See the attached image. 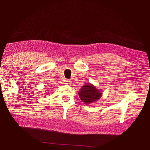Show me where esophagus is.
<instances>
[{
  "label": "esophagus",
  "mask_w": 150,
  "mask_h": 150,
  "mask_svg": "<svg viewBox=\"0 0 150 150\" xmlns=\"http://www.w3.org/2000/svg\"><path fill=\"white\" fill-rule=\"evenodd\" d=\"M64 83L66 85H71V81H69L68 79H65L64 81Z\"/></svg>",
  "instance_id": "1"
}]
</instances>
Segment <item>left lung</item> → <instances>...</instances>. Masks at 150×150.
I'll return each mask as SVG.
<instances>
[{
    "instance_id": "1",
    "label": "left lung",
    "mask_w": 150,
    "mask_h": 150,
    "mask_svg": "<svg viewBox=\"0 0 150 150\" xmlns=\"http://www.w3.org/2000/svg\"><path fill=\"white\" fill-rule=\"evenodd\" d=\"M78 94L81 100L85 105H90L96 102L99 100L103 95L100 90L97 89L95 85L91 83H86L85 85L81 87Z\"/></svg>"
}]
</instances>
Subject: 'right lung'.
I'll use <instances>...</instances> for the list:
<instances>
[{
    "label": "right lung",
    "instance_id": "right-lung-1",
    "mask_svg": "<svg viewBox=\"0 0 150 150\" xmlns=\"http://www.w3.org/2000/svg\"><path fill=\"white\" fill-rule=\"evenodd\" d=\"M46 94H47V93H46Z\"/></svg>",
    "mask_w": 150,
    "mask_h": 150
}]
</instances>
